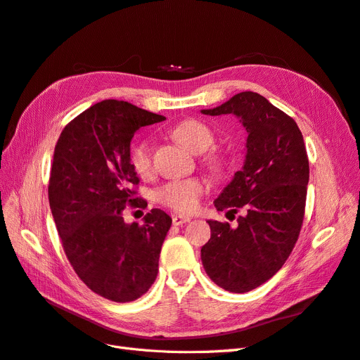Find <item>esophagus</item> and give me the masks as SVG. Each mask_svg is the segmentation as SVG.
<instances>
[{"instance_id":"34e87169","label":"esophagus","mask_w":360,"mask_h":360,"mask_svg":"<svg viewBox=\"0 0 360 360\" xmlns=\"http://www.w3.org/2000/svg\"><path fill=\"white\" fill-rule=\"evenodd\" d=\"M191 221L189 216H183V214H172V224L174 225H183Z\"/></svg>"}]
</instances>
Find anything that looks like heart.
I'll use <instances>...</instances> for the list:
<instances>
[{
  "label": "heart",
  "mask_w": 360,
  "mask_h": 360,
  "mask_svg": "<svg viewBox=\"0 0 360 360\" xmlns=\"http://www.w3.org/2000/svg\"><path fill=\"white\" fill-rule=\"evenodd\" d=\"M172 136L193 153L202 155V165L213 172H221L226 159L216 150H209L214 144V132L209 124L197 118H184L172 126ZM129 163L141 179L153 176V153L148 139H138L130 146ZM207 192V183L202 179L192 177L174 180L158 188L155 200L167 209L179 213H192L198 209L202 195Z\"/></svg>",
  "instance_id": "1"
}]
</instances>
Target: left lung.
Returning a JSON list of instances; mask_svg holds the SVG:
<instances>
[{
	"instance_id": "left-lung-1",
	"label": "left lung",
	"mask_w": 360,
	"mask_h": 360,
	"mask_svg": "<svg viewBox=\"0 0 360 360\" xmlns=\"http://www.w3.org/2000/svg\"><path fill=\"white\" fill-rule=\"evenodd\" d=\"M201 112L234 114L248 132L243 169L214 201L217 210L246 214L236 228L209 221L212 236L201 248L204 270L216 285L248 292L284 266L297 242L309 180L307 147L296 122L254 91Z\"/></svg>"
}]
</instances>
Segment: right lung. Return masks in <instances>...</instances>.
<instances>
[{
  "instance_id": "obj_1",
  "label": "right lung",
  "mask_w": 360,
  "mask_h": 360,
  "mask_svg": "<svg viewBox=\"0 0 360 360\" xmlns=\"http://www.w3.org/2000/svg\"><path fill=\"white\" fill-rule=\"evenodd\" d=\"M165 117L123 101H103L75 117L57 141L49 205L64 252L76 275L99 296L134 302L153 285L171 217L159 209L144 224H126L127 205L146 209L129 163L139 127Z\"/></svg>"
}]
</instances>
